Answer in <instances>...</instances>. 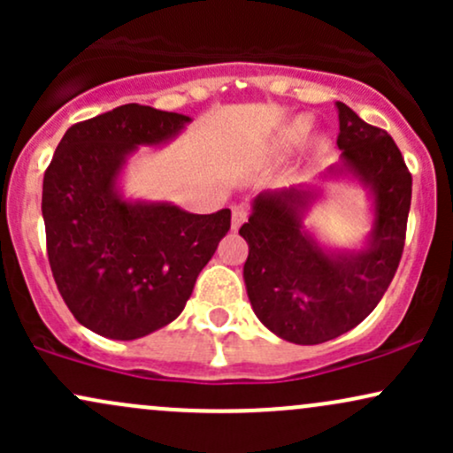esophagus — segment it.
<instances>
[{
  "label": "esophagus",
  "instance_id": "1",
  "mask_svg": "<svg viewBox=\"0 0 453 453\" xmlns=\"http://www.w3.org/2000/svg\"><path fill=\"white\" fill-rule=\"evenodd\" d=\"M249 209L247 204H234L232 206V230H238L244 221H247Z\"/></svg>",
  "mask_w": 453,
  "mask_h": 453
}]
</instances>
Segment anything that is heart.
I'll use <instances>...</instances> for the list:
<instances>
[{"label":"heart","instance_id":"b5f03b06","mask_svg":"<svg viewBox=\"0 0 453 453\" xmlns=\"http://www.w3.org/2000/svg\"><path fill=\"white\" fill-rule=\"evenodd\" d=\"M309 127H311L309 119H300V121H296L292 132H289V140H300L306 132H309Z\"/></svg>","mask_w":453,"mask_h":453}]
</instances>
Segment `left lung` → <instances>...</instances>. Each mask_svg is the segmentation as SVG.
Returning a JSON list of instances; mask_svg holds the SVG:
<instances>
[{
    "instance_id": "8db88e82",
    "label": "left lung",
    "mask_w": 453,
    "mask_h": 453,
    "mask_svg": "<svg viewBox=\"0 0 453 453\" xmlns=\"http://www.w3.org/2000/svg\"><path fill=\"white\" fill-rule=\"evenodd\" d=\"M342 165L375 196L371 242L357 253H326L303 232V189L256 197L241 236L249 244L244 283L268 330L296 345H319L366 319L388 292L403 257L411 173L386 129L336 102Z\"/></svg>"
}]
</instances>
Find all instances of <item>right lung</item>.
<instances>
[{"label": "right lung", "mask_w": 453, "mask_h": 453, "mask_svg": "<svg viewBox=\"0 0 453 453\" xmlns=\"http://www.w3.org/2000/svg\"><path fill=\"white\" fill-rule=\"evenodd\" d=\"M189 117L140 104L74 123L44 173L46 253L61 298L96 334L134 341L185 309L200 270L230 230V209L191 215L121 200L126 155L159 144Z\"/></svg>", "instance_id": "right-lung-1"}]
</instances>
